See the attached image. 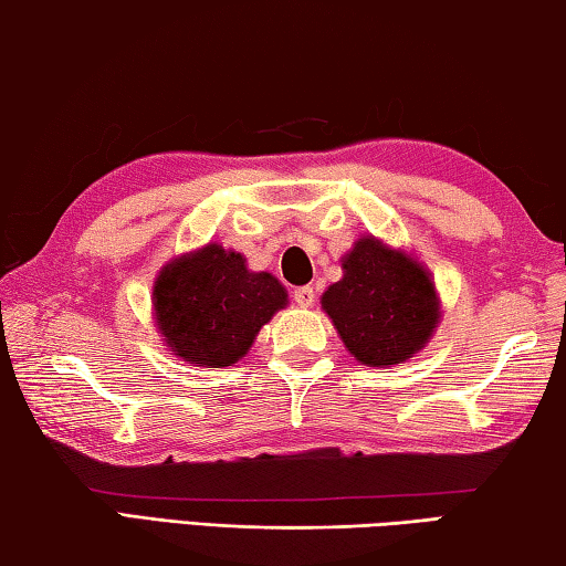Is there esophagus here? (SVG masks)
<instances>
[{
	"mask_svg": "<svg viewBox=\"0 0 566 566\" xmlns=\"http://www.w3.org/2000/svg\"><path fill=\"white\" fill-rule=\"evenodd\" d=\"M294 302L300 306H312L314 304V290L312 286H296V290L292 292Z\"/></svg>",
	"mask_w": 566,
	"mask_h": 566,
	"instance_id": "obj_1",
	"label": "esophagus"
}]
</instances>
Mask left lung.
<instances>
[{
  "label": "left lung",
  "mask_w": 566,
  "mask_h": 566,
  "mask_svg": "<svg viewBox=\"0 0 566 566\" xmlns=\"http://www.w3.org/2000/svg\"><path fill=\"white\" fill-rule=\"evenodd\" d=\"M344 276L322 294L344 347L367 367L401 364L432 339L439 296L429 272L401 249L361 237L342 256Z\"/></svg>",
  "instance_id": "obj_1"
}]
</instances>
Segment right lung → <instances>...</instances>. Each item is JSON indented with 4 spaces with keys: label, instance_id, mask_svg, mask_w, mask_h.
<instances>
[{
    "label": "right lung",
    "instance_id": "add662e5",
    "mask_svg": "<svg viewBox=\"0 0 566 566\" xmlns=\"http://www.w3.org/2000/svg\"><path fill=\"white\" fill-rule=\"evenodd\" d=\"M151 304L157 329L179 359L232 367L284 310L286 290L270 272L247 270L239 252L207 244L161 266Z\"/></svg>",
    "mask_w": 566,
    "mask_h": 566
}]
</instances>
